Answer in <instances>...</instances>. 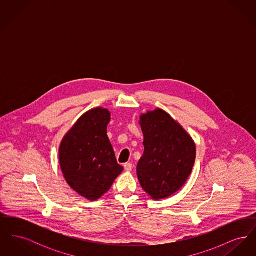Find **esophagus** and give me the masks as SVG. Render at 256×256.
I'll return each instance as SVG.
<instances>
[{"label":"esophagus","instance_id":"1","mask_svg":"<svg viewBox=\"0 0 256 256\" xmlns=\"http://www.w3.org/2000/svg\"><path fill=\"white\" fill-rule=\"evenodd\" d=\"M124 170H126V172H130V170H132V163H124Z\"/></svg>","mask_w":256,"mask_h":256}]
</instances>
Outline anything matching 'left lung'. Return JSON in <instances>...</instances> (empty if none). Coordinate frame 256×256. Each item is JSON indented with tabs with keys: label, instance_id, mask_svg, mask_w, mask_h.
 <instances>
[{
	"label": "left lung",
	"instance_id": "obj_1",
	"mask_svg": "<svg viewBox=\"0 0 256 256\" xmlns=\"http://www.w3.org/2000/svg\"><path fill=\"white\" fill-rule=\"evenodd\" d=\"M145 146L137 165V176L154 200L178 192L191 174L196 159L194 140L164 110L156 108L140 116Z\"/></svg>",
	"mask_w": 256,
	"mask_h": 256
}]
</instances>
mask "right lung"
<instances>
[{
  "label": "right lung",
  "instance_id": "obj_1",
  "mask_svg": "<svg viewBox=\"0 0 256 256\" xmlns=\"http://www.w3.org/2000/svg\"><path fill=\"white\" fill-rule=\"evenodd\" d=\"M110 110L86 112L66 134L60 146L65 180L78 195L97 200L104 195L124 168L117 163L108 136Z\"/></svg>",
  "mask_w": 256,
  "mask_h": 256
}]
</instances>
